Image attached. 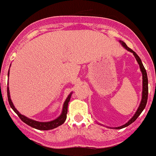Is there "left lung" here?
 Instances as JSON below:
<instances>
[{"label":"left lung","instance_id":"left-lung-1","mask_svg":"<svg viewBox=\"0 0 156 156\" xmlns=\"http://www.w3.org/2000/svg\"><path fill=\"white\" fill-rule=\"evenodd\" d=\"M119 42H120V44H122V46L124 48H126L128 51L133 53V55H134L135 58H136V60H137V63L139 64V66H140V71H141V73H142L143 89H142V98H141V101H140V105H139L138 108H137V112H136V113H135L134 115H133V116L132 117L131 119H129V120L126 123H125L124 125H122V126H118V127L114 128V129H122V128H124V127H126V126H129V124H131L132 122H133L135 120H136V119H137V117L140 115V114L142 112V111L144 109V108H145L146 104H147V101H148V76H147V73H146L145 69H144V66H143L142 62H141V60H140V58H139V56L137 55V54L135 53V52L133 51L132 49H130L129 48H128L127 45H126V44L123 42V41H119Z\"/></svg>","mask_w":156,"mask_h":156}]
</instances>
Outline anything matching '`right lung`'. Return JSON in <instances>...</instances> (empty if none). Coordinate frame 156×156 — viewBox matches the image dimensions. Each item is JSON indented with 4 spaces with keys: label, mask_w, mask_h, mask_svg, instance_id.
Instances as JSON below:
<instances>
[{
    "label": "right lung",
    "mask_w": 156,
    "mask_h": 156,
    "mask_svg": "<svg viewBox=\"0 0 156 156\" xmlns=\"http://www.w3.org/2000/svg\"><path fill=\"white\" fill-rule=\"evenodd\" d=\"M9 75V71H8V76ZM7 93H8V102L10 105L11 108L14 110V112L19 115V117L21 119L22 121L27 123L29 126H32V127L35 128L37 129H41V130H48V129H52L54 128H56L58 126H59L60 125H62V123H64V122L66 121V117H67V112H68V105L70 101V98H71L72 93L69 94L66 100L65 101L64 104H63V108H62V112L61 115L58 117L57 119H54L52 121H49V122H38V121L34 120V119H31L28 117L25 116V115H22L21 113H19V111L15 108L13 103H12V100H11L10 97V93H9V88L8 87V89H7Z\"/></svg>",
    "instance_id": "add662e5"
}]
</instances>
